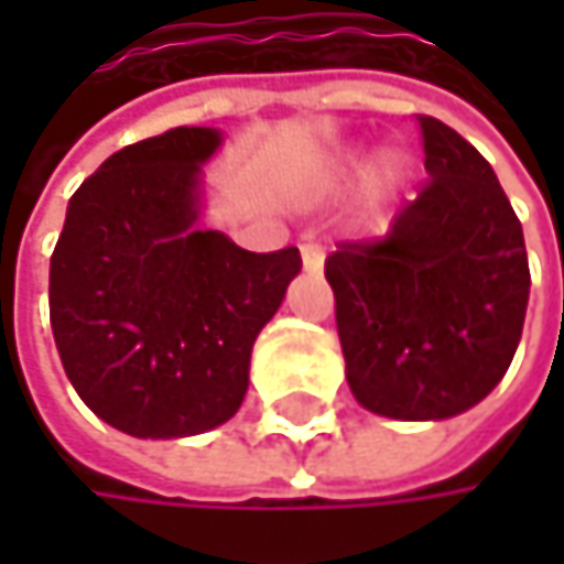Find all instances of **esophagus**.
Segmentation results:
<instances>
[{"mask_svg": "<svg viewBox=\"0 0 564 564\" xmlns=\"http://www.w3.org/2000/svg\"><path fill=\"white\" fill-rule=\"evenodd\" d=\"M300 254H303V268H306L310 274H319V271H323L326 254H323V248H319V245H303V248H300Z\"/></svg>", "mask_w": 564, "mask_h": 564, "instance_id": "1", "label": "esophagus"}]
</instances>
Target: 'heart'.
I'll use <instances>...</instances> for the list:
<instances>
[{"label": "heart", "mask_w": 564, "mask_h": 564, "mask_svg": "<svg viewBox=\"0 0 564 564\" xmlns=\"http://www.w3.org/2000/svg\"><path fill=\"white\" fill-rule=\"evenodd\" d=\"M359 166H362V160H346L339 172H356ZM379 178H382V185H392L394 178H398V166H394V163H386V170L379 172Z\"/></svg>", "instance_id": "b5f03b06"}]
</instances>
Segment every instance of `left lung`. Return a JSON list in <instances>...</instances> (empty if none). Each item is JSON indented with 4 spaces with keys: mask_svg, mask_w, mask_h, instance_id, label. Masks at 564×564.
<instances>
[{
    "mask_svg": "<svg viewBox=\"0 0 564 564\" xmlns=\"http://www.w3.org/2000/svg\"><path fill=\"white\" fill-rule=\"evenodd\" d=\"M427 182L379 241L326 258L356 401L394 421L454 417L516 356L529 261L494 166L447 123L417 117Z\"/></svg>",
    "mask_w": 564,
    "mask_h": 564,
    "instance_id": "left-lung-1",
    "label": "left lung"
}]
</instances>
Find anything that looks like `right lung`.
Here are the masks:
<instances>
[{
    "instance_id": "obj_1",
    "label": "right lung",
    "mask_w": 564,
    "mask_h": 564,
    "mask_svg": "<svg viewBox=\"0 0 564 564\" xmlns=\"http://www.w3.org/2000/svg\"><path fill=\"white\" fill-rule=\"evenodd\" d=\"M212 127L123 147L67 202L52 254V333L84 404L133 437H192L245 401L251 349L303 261L254 254L202 218Z\"/></svg>"
}]
</instances>
